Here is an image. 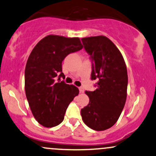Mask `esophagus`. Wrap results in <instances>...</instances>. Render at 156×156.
<instances>
[{
    "label": "esophagus",
    "instance_id": "1",
    "mask_svg": "<svg viewBox=\"0 0 156 156\" xmlns=\"http://www.w3.org/2000/svg\"><path fill=\"white\" fill-rule=\"evenodd\" d=\"M79 91L80 93H83L85 90H84V89L83 88V87H79Z\"/></svg>",
    "mask_w": 156,
    "mask_h": 156
}]
</instances>
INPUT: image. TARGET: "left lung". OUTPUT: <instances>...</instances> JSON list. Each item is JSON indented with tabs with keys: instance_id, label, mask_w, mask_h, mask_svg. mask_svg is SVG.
<instances>
[{
	"instance_id": "left-lung-1",
	"label": "left lung",
	"mask_w": 156,
	"mask_h": 156,
	"mask_svg": "<svg viewBox=\"0 0 156 156\" xmlns=\"http://www.w3.org/2000/svg\"><path fill=\"white\" fill-rule=\"evenodd\" d=\"M92 62V80H98L97 89L86 91L89 104L80 111L89 128L102 131L117 122L127 98L128 73L121 52L105 36L81 39Z\"/></svg>"
}]
</instances>
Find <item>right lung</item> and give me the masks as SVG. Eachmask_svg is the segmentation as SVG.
<instances>
[{
    "label": "right lung",
    "instance_id": "1",
    "mask_svg": "<svg viewBox=\"0 0 156 156\" xmlns=\"http://www.w3.org/2000/svg\"><path fill=\"white\" fill-rule=\"evenodd\" d=\"M83 48L78 37L48 35L36 44L27 60L25 91L33 116L40 125L53 128L64 120L68 105L79 93L74 85L60 81L62 63L70 53ZM60 73L58 82L55 77Z\"/></svg>",
    "mask_w": 156,
    "mask_h": 156
}]
</instances>
